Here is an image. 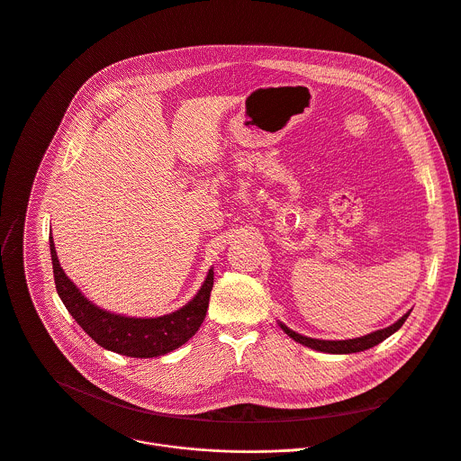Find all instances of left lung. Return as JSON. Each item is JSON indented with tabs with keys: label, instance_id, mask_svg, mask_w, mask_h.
Segmentation results:
<instances>
[{
	"label": "left lung",
	"instance_id": "1",
	"mask_svg": "<svg viewBox=\"0 0 461 461\" xmlns=\"http://www.w3.org/2000/svg\"><path fill=\"white\" fill-rule=\"evenodd\" d=\"M411 310L407 313H403L396 322H393L391 326L384 328V330H376V331H371L367 335H362V337H357V339H348V340H322V339H312V337H304L294 330H290L286 324L283 322H277L281 326V330L292 337L295 342L303 344V346H308L315 351H322V353H333V355H346V353H357V351H364V349H369L376 344H380L384 339H387L389 335H393L394 331H398L402 328V324L405 322V319L409 317Z\"/></svg>",
	"mask_w": 461,
	"mask_h": 461
}]
</instances>
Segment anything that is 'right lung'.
I'll return each mask as SVG.
<instances>
[{
  "instance_id": "obj_1",
  "label": "right lung",
  "mask_w": 461,
  "mask_h": 461,
  "mask_svg": "<svg viewBox=\"0 0 461 461\" xmlns=\"http://www.w3.org/2000/svg\"><path fill=\"white\" fill-rule=\"evenodd\" d=\"M49 241L58 294L70 315L101 348L135 358L160 357L185 344L202 326L214 285L212 268L198 294L180 310L160 317H128L88 301L61 268L52 234Z\"/></svg>"
}]
</instances>
